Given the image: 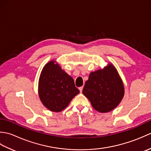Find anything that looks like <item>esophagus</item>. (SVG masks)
Wrapping results in <instances>:
<instances>
[{
    "label": "esophagus",
    "instance_id": "1",
    "mask_svg": "<svg viewBox=\"0 0 151 151\" xmlns=\"http://www.w3.org/2000/svg\"><path fill=\"white\" fill-rule=\"evenodd\" d=\"M82 89H83V86H81V87L79 88V90H80V91H81V93L82 91Z\"/></svg>",
    "mask_w": 151,
    "mask_h": 151
}]
</instances>
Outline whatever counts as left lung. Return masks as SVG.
<instances>
[{"label": "left lung", "instance_id": "obj_1", "mask_svg": "<svg viewBox=\"0 0 151 151\" xmlns=\"http://www.w3.org/2000/svg\"><path fill=\"white\" fill-rule=\"evenodd\" d=\"M82 93L96 110L105 113L117 107L124 95V86L111 64L89 74Z\"/></svg>", "mask_w": 151, "mask_h": 151}]
</instances>
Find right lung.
<instances>
[{
	"label": "right lung",
	"instance_id": "obj_1",
	"mask_svg": "<svg viewBox=\"0 0 151 151\" xmlns=\"http://www.w3.org/2000/svg\"><path fill=\"white\" fill-rule=\"evenodd\" d=\"M79 93L73 78L58 64L54 61L46 64L39 80V97L45 106L52 111H62Z\"/></svg>",
	"mask_w": 151,
	"mask_h": 151
}]
</instances>
